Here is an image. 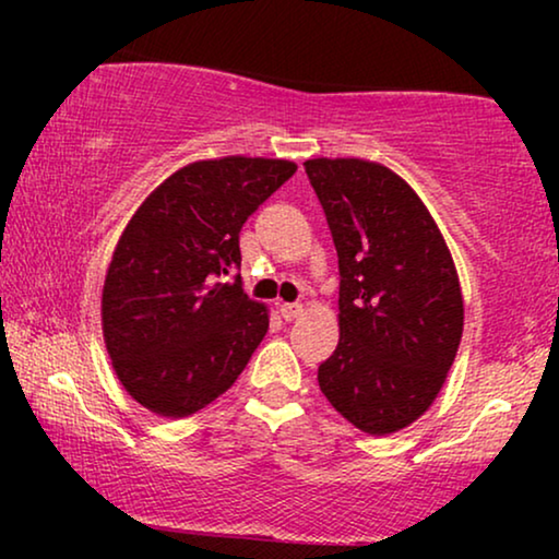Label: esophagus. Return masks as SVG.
Wrapping results in <instances>:
<instances>
[{
  "label": "esophagus",
  "mask_w": 559,
  "mask_h": 559,
  "mask_svg": "<svg viewBox=\"0 0 559 559\" xmlns=\"http://www.w3.org/2000/svg\"><path fill=\"white\" fill-rule=\"evenodd\" d=\"M280 316L285 320H297L302 316V305L300 302H282L280 305Z\"/></svg>",
  "instance_id": "1"
}]
</instances>
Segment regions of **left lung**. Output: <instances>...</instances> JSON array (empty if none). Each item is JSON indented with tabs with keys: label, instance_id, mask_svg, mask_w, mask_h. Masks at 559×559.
Masks as SVG:
<instances>
[{
	"label": "left lung",
	"instance_id": "1",
	"mask_svg": "<svg viewBox=\"0 0 559 559\" xmlns=\"http://www.w3.org/2000/svg\"><path fill=\"white\" fill-rule=\"evenodd\" d=\"M305 173L341 272V341L320 364V392L361 432H396L430 409L461 346L453 257L425 203L389 167L318 157Z\"/></svg>",
	"mask_w": 559,
	"mask_h": 559
}]
</instances>
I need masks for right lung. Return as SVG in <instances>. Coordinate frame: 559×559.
Returning <instances> with one entry per match:
<instances>
[{"instance_id":"add662e5","label":"right lung","mask_w":559,"mask_h":559,"mask_svg":"<svg viewBox=\"0 0 559 559\" xmlns=\"http://www.w3.org/2000/svg\"><path fill=\"white\" fill-rule=\"evenodd\" d=\"M297 170L289 159H203L150 193L114 249L104 282V341L142 407L188 417L239 379L270 316L249 300L239 234Z\"/></svg>"}]
</instances>
